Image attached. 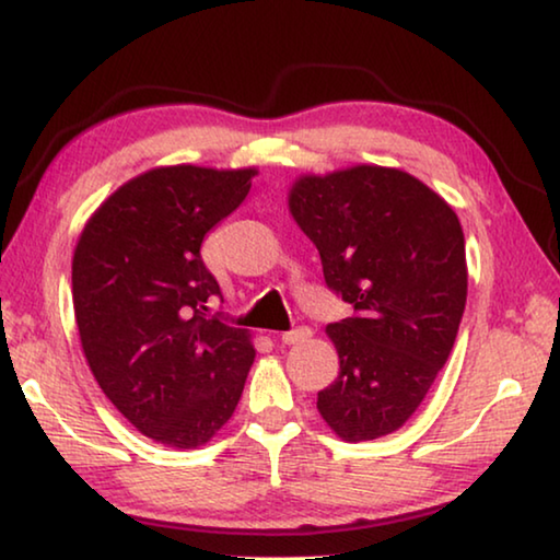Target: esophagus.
Returning a JSON list of instances; mask_svg holds the SVG:
<instances>
[{
  "label": "esophagus",
  "mask_w": 560,
  "mask_h": 560,
  "mask_svg": "<svg viewBox=\"0 0 560 560\" xmlns=\"http://www.w3.org/2000/svg\"><path fill=\"white\" fill-rule=\"evenodd\" d=\"M310 338V330L307 328H298V330H290V332H282V346H300V342H305Z\"/></svg>",
  "instance_id": "1"
}]
</instances>
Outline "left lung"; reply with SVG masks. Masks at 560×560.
<instances>
[{
	"label": "left lung",
	"instance_id": "8db88e82",
	"mask_svg": "<svg viewBox=\"0 0 560 560\" xmlns=\"http://www.w3.org/2000/svg\"><path fill=\"white\" fill-rule=\"evenodd\" d=\"M288 210L352 317L325 328L340 373L317 412L348 443L406 425L448 360L466 310L458 214L410 172L352 165L300 175Z\"/></svg>",
	"mask_w": 560,
	"mask_h": 560
}]
</instances>
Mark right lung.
I'll use <instances>...</instances> for the list:
<instances>
[{
    "label": "right lung",
    "mask_w": 560,
    "mask_h": 560,
    "mask_svg": "<svg viewBox=\"0 0 560 560\" xmlns=\"http://www.w3.org/2000/svg\"><path fill=\"white\" fill-rule=\"evenodd\" d=\"M257 167H152L84 222L72 303L94 381L167 448L192 451L228 423L255 360L253 335L208 317L218 280L202 237L240 208Z\"/></svg>",
    "instance_id": "obj_1"
}]
</instances>
